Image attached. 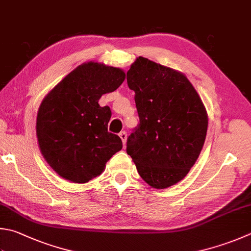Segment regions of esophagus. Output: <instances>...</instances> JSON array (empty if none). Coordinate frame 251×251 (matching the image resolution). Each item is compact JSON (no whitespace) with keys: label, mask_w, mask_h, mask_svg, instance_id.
Wrapping results in <instances>:
<instances>
[{"label":"esophagus","mask_w":251,"mask_h":251,"mask_svg":"<svg viewBox=\"0 0 251 251\" xmlns=\"http://www.w3.org/2000/svg\"><path fill=\"white\" fill-rule=\"evenodd\" d=\"M119 136H120V139L122 140V143H124V145H125L126 142V131H121L120 133H119Z\"/></svg>","instance_id":"1"}]
</instances>
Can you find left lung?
Here are the masks:
<instances>
[{"mask_svg":"<svg viewBox=\"0 0 251 251\" xmlns=\"http://www.w3.org/2000/svg\"><path fill=\"white\" fill-rule=\"evenodd\" d=\"M140 122L126 140L142 179L157 189L184 178L204 144L207 116L200 96L180 72L139 56L126 72Z\"/></svg>","mask_w":251,"mask_h":251,"instance_id":"obj_1","label":"left lung"}]
</instances>
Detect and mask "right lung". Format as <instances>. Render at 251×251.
I'll return each instance as SVG.
<instances>
[{
  "label": "right lung",
  "instance_id": "obj_1",
  "mask_svg": "<svg viewBox=\"0 0 251 251\" xmlns=\"http://www.w3.org/2000/svg\"><path fill=\"white\" fill-rule=\"evenodd\" d=\"M124 71L88 62L68 74L45 97L37 115L42 155L67 180L85 183L102 173L122 149L119 136L108 132L111 110L99 98L124 83Z\"/></svg>",
  "mask_w": 251,
  "mask_h": 251
}]
</instances>
